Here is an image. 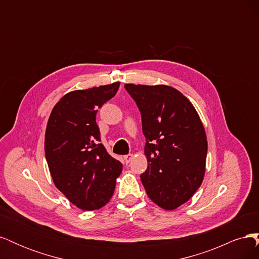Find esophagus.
<instances>
[{
    "instance_id": "34e87169",
    "label": "esophagus",
    "mask_w": 259,
    "mask_h": 259,
    "mask_svg": "<svg viewBox=\"0 0 259 259\" xmlns=\"http://www.w3.org/2000/svg\"><path fill=\"white\" fill-rule=\"evenodd\" d=\"M133 158H134V156H133V154L125 155V156H124V163H125V164H128V163L133 160Z\"/></svg>"
}]
</instances>
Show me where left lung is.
<instances>
[{
    "mask_svg": "<svg viewBox=\"0 0 259 259\" xmlns=\"http://www.w3.org/2000/svg\"><path fill=\"white\" fill-rule=\"evenodd\" d=\"M142 113L148 197L166 210L185 204L205 174L206 133L189 99L167 85L125 84Z\"/></svg>",
    "mask_w": 259,
    "mask_h": 259,
    "instance_id": "1",
    "label": "left lung"
}]
</instances>
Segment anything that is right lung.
Masks as SVG:
<instances>
[{"label":"right lung","mask_w":259,"mask_h":259,"mask_svg":"<svg viewBox=\"0 0 259 259\" xmlns=\"http://www.w3.org/2000/svg\"><path fill=\"white\" fill-rule=\"evenodd\" d=\"M120 82L72 91L55 105L46 125L44 149L54 185L73 205L95 210L110 201L122 163L100 142L98 109Z\"/></svg>","instance_id":"right-lung-1"}]
</instances>
